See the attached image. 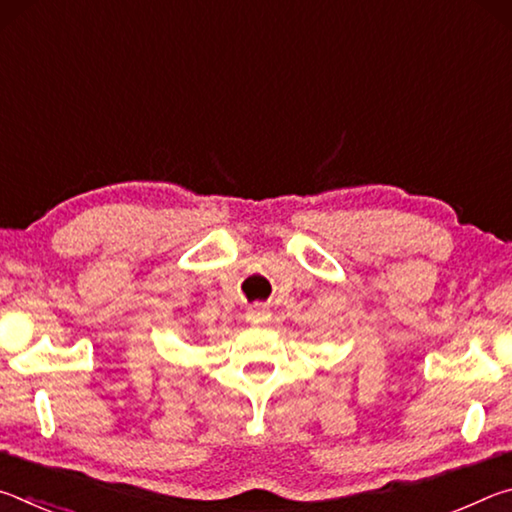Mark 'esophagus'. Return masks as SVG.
I'll use <instances>...</instances> for the list:
<instances>
[{"instance_id":"esophagus-1","label":"esophagus","mask_w":512,"mask_h":512,"mask_svg":"<svg viewBox=\"0 0 512 512\" xmlns=\"http://www.w3.org/2000/svg\"><path fill=\"white\" fill-rule=\"evenodd\" d=\"M246 320L250 325H266L271 320V309L266 305H253L246 311Z\"/></svg>"}]
</instances>
